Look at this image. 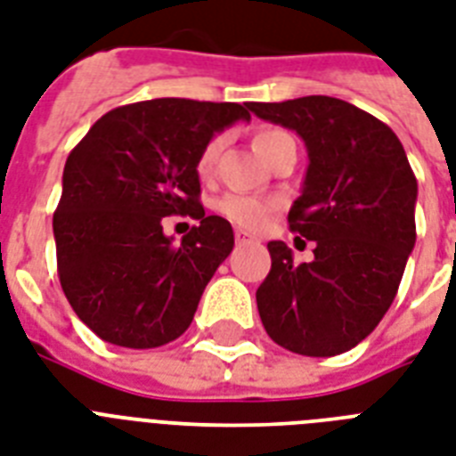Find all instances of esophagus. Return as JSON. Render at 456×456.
<instances>
[{"mask_svg":"<svg viewBox=\"0 0 456 456\" xmlns=\"http://www.w3.org/2000/svg\"><path fill=\"white\" fill-rule=\"evenodd\" d=\"M234 239L236 243H253V236H250L248 232H243V229H236Z\"/></svg>","mask_w":456,"mask_h":456,"instance_id":"1","label":"esophagus"}]
</instances>
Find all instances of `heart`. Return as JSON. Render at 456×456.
Returning <instances> with one entry per match:
<instances>
[{"mask_svg":"<svg viewBox=\"0 0 456 456\" xmlns=\"http://www.w3.org/2000/svg\"><path fill=\"white\" fill-rule=\"evenodd\" d=\"M289 134L279 127H263V130L256 132L253 137V146L256 151L267 160L272 153L277 151L279 146L289 142ZM222 139L215 137L210 139L203 151L196 158V172L200 177H210V172L215 170V160L220 156ZM217 213L222 217H227L232 224L241 229H250V232H257L270 224L272 215H274V203L267 199H260V196H248V193H224L220 200H217Z\"/></svg>","mask_w":456,"mask_h":456,"instance_id":"b5f03b06","label":"heart"}]
</instances>
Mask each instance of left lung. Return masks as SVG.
<instances>
[{
    "instance_id": "obj_1",
    "label": "left lung",
    "mask_w": 456,
    "mask_h": 456,
    "mask_svg": "<svg viewBox=\"0 0 456 456\" xmlns=\"http://www.w3.org/2000/svg\"><path fill=\"white\" fill-rule=\"evenodd\" d=\"M248 109L298 132L310 158L289 227L314 241V257L296 265L284 241L267 243L272 270L256 293L265 331L307 357L346 353L395 300L417 241V177L395 132L353 103L300 96Z\"/></svg>"
}]
</instances>
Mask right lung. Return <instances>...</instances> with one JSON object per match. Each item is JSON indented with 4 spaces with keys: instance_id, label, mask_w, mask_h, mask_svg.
<instances>
[{
    "instance_id": "right-lung-1",
    "label": "right lung",
    "mask_w": 456,
    "mask_h": 456,
    "mask_svg": "<svg viewBox=\"0 0 456 456\" xmlns=\"http://www.w3.org/2000/svg\"><path fill=\"white\" fill-rule=\"evenodd\" d=\"M246 103L151 99L109 110L63 167L53 213L61 289L75 314L120 347H160L189 329L234 232L200 206L196 158ZM200 220L175 244L162 217Z\"/></svg>"
}]
</instances>
